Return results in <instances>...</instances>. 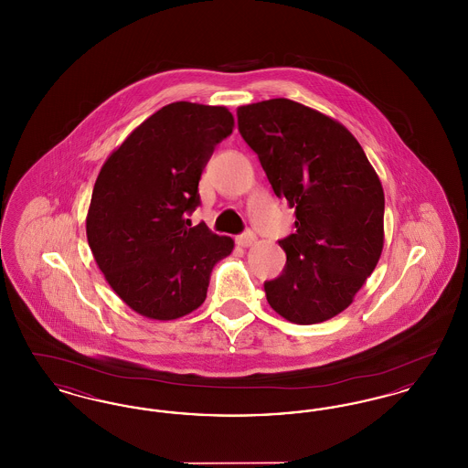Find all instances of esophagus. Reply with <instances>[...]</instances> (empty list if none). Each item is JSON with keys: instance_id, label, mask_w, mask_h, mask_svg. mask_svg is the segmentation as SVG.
<instances>
[{"instance_id": "34e87169", "label": "esophagus", "mask_w": 468, "mask_h": 468, "mask_svg": "<svg viewBox=\"0 0 468 468\" xmlns=\"http://www.w3.org/2000/svg\"><path fill=\"white\" fill-rule=\"evenodd\" d=\"M254 242H256V235L252 231H245V233L237 237V244L240 247H250Z\"/></svg>"}]
</instances>
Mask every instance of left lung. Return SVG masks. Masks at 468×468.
Wrapping results in <instances>:
<instances>
[{
    "mask_svg": "<svg viewBox=\"0 0 468 468\" xmlns=\"http://www.w3.org/2000/svg\"><path fill=\"white\" fill-rule=\"evenodd\" d=\"M239 132L258 154L273 193L294 208L279 240L282 273L265 282L268 303L296 324L346 311L378 265L384 191L351 132L286 98L239 107Z\"/></svg>",
    "mask_w": 468,
    "mask_h": 468,
    "instance_id": "obj_1",
    "label": "left lung"
}]
</instances>
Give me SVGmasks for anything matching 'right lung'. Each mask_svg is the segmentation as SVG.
<instances>
[{
	"label": "right lung",
	"mask_w": 468,
	"mask_h": 468,
	"mask_svg": "<svg viewBox=\"0 0 468 468\" xmlns=\"http://www.w3.org/2000/svg\"><path fill=\"white\" fill-rule=\"evenodd\" d=\"M226 107L176 101L145 119L100 170L86 233L117 296L159 321L197 311L229 237L189 228L198 182L216 145L233 132Z\"/></svg>",
	"instance_id": "add662e5"
}]
</instances>
